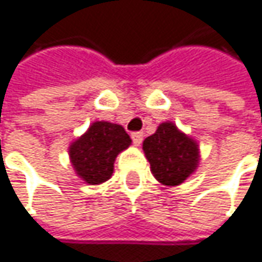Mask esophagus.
Segmentation results:
<instances>
[{"mask_svg": "<svg viewBox=\"0 0 262 262\" xmlns=\"http://www.w3.org/2000/svg\"><path fill=\"white\" fill-rule=\"evenodd\" d=\"M130 136H132V141H133V144H135V145H139V144L142 142L144 133H142V132H133Z\"/></svg>", "mask_w": 262, "mask_h": 262, "instance_id": "esophagus-1", "label": "esophagus"}]
</instances>
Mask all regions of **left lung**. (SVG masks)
I'll return each instance as SVG.
<instances>
[{
	"label": "left lung",
	"instance_id": "8db88e82",
	"mask_svg": "<svg viewBox=\"0 0 262 262\" xmlns=\"http://www.w3.org/2000/svg\"><path fill=\"white\" fill-rule=\"evenodd\" d=\"M144 152L151 172L163 185H179L194 172L199 163V146L173 123H162L144 141Z\"/></svg>",
	"mask_w": 262,
	"mask_h": 262
}]
</instances>
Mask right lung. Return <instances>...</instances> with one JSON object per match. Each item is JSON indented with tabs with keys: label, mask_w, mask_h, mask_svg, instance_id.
Returning a JSON list of instances; mask_svg holds the SVG:
<instances>
[{
	"label": "right lung",
	"mask_w": 262,
	"mask_h": 262,
	"mask_svg": "<svg viewBox=\"0 0 262 262\" xmlns=\"http://www.w3.org/2000/svg\"><path fill=\"white\" fill-rule=\"evenodd\" d=\"M130 142L129 135L120 124L96 121L70 146L71 162L85 182L100 184L111 178L116 157Z\"/></svg>",
	"instance_id": "right-lung-1"
}]
</instances>
